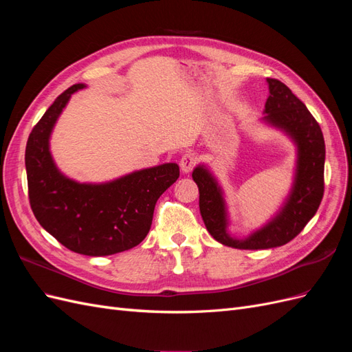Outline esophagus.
I'll return each instance as SVG.
<instances>
[{
	"mask_svg": "<svg viewBox=\"0 0 352 352\" xmlns=\"http://www.w3.org/2000/svg\"><path fill=\"white\" fill-rule=\"evenodd\" d=\"M195 163H197V157L192 153H186L182 158H180L179 166H180V170H182V173H189L195 166Z\"/></svg>",
	"mask_w": 352,
	"mask_h": 352,
	"instance_id": "esophagus-1",
	"label": "esophagus"
}]
</instances>
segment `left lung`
I'll list each match as a JSON object with an SVG mask.
<instances>
[{
    "label": "left lung",
    "instance_id": "left-lung-1",
    "mask_svg": "<svg viewBox=\"0 0 352 352\" xmlns=\"http://www.w3.org/2000/svg\"><path fill=\"white\" fill-rule=\"evenodd\" d=\"M265 82L269 98L260 122L287 136L296 154L292 185L278 211L245 238L233 236L226 195L217 176L204 163L192 172L199 189V211L210 235L238 250H267L292 241L314 217L324 190L326 150L320 126L285 83L270 78Z\"/></svg>",
    "mask_w": 352,
    "mask_h": 352
}]
</instances>
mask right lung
I'll list each match as a JSON object with an SVG mask.
<instances>
[{"label": "right lung", "instance_id": "1", "mask_svg": "<svg viewBox=\"0 0 352 352\" xmlns=\"http://www.w3.org/2000/svg\"><path fill=\"white\" fill-rule=\"evenodd\" d=\"M76 83L63 92L32 129L25 154L30 207L39 225L73 252L102 257L127 251L150 232L157 199L179 177L164 163L107 182H79L65 175L51 154V135Z\"/></svg>", "mask_w": 352, "mask_h": 352}]
</instances>
